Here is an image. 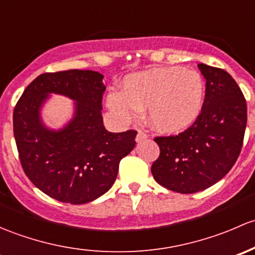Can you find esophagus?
I'll return each instance as SVG.
<instances>
[{"instance_id": "obj_1", "label": "esophagus", "mask_w": 255, "mask_h": 255, "mask_svg": "<svg viewBox=\"0 0 255 255\" xmlns=\"http://www.w3.org/2000/svg\"><path fill=\"white\" fill-rule=\"evenodd\" d=\"M147 137H148V135H147L146 132H143V131L138 130L137 131V135H136V142H141V141L146 140Z\"/></svg>"}]
</instances>
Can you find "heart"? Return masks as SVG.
<instances>
[{"label":"heart","mask_w":255,"mask_h":255,"mask_svg":"<svg viewBox=\"0 0 255 255\" xmlns=\"http://www.w3.org/2000/svg\"><path fill=\"white\" fill-rule=\"evenodd\" d=\"M205 83L200 73L182 67H156L128 75L122 91L107 96V107L122 123H130L147 108V117L162 132H179L200 114Z\"/></svg>","instance_id":"heart-1"}]
</instances>
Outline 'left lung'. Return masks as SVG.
Masks as SVG:
<instances>
[{
	"mask_svg": "<svg viewBox=\"0 0 255 255\" xmlns=\"http://www.w3.org/2000/svg\"><path fill=\"white\" fill-rule=\"evenodd\" d=\"M206 80L201 113L190 128L175 136L156 137L159 157L151 167L158 184L193 194L216 184L241 153L247 127L242 91L225 70L199 64Z\"/></svg>",
	"mask_w": 255,
	"mask_h": 255,
	"instance_id": "8db88e82",
	"label": "left lung"
}]
</instances>
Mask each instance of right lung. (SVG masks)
Segmentation results:
<instances>
[{
	"instance_id": "add662e5",
	"label": "right lung",
	"mask_w": 255,
	"mask_h": 255,
	"mask_svg": "<svg viewBox=\"0 0 255 255\" xmlns=\"http://www.w3.org/2000/svg\"><path fill=\"white\" fill-rule=\"evenodd\" d=\"M103 75L91 70L43 73L23 92L13 132L25 175L50 198L73 205L96 200L117 179L119 163L135 147L137 131L109 132L103 125ZM51 93L75 101L74 118L59 130L42 124Z\"/></svg>"
}]
</instances>
